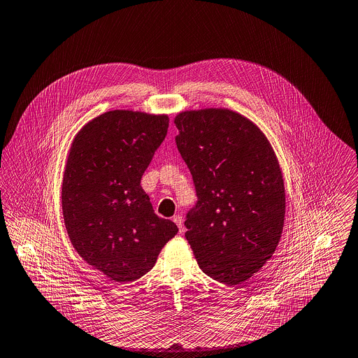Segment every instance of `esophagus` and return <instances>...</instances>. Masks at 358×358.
<instances>
[{"mask_svg": "<svg viewBox=\"0 0 358 358\" xmlns=\"http://www.w3.org/2000/svg\"><path fill=\"white\" fill-rule=\"evenodd\" d=\"M173 222L178 226L180 233H182V231H184V220H182V216H181V215H176V216L173 217Z\"/></svg>", "mask_w": 358, "mask_h": 358, "instance_id": "1", "label": "esophagus"}]
</instances>
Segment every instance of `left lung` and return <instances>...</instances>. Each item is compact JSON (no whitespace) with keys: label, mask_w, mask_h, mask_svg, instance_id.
<instances>
[{"label":"left lung","mask_w":358,"mask_h":358,"mask_svg":"<svg viewBox=\"0 0 358 358\" xmlns=\"http://www.w3.org/2000/svg\"><path fill=\"white\" fill-rule=\"evenodd\" d=\"M174 124L198 195L185 237L208 276L240 285L272 258L282 237L286 194L278 156L254 121L229 108L185 110Z\"/></svg>","instance_id":"1"}]
</instances>
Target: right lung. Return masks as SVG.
<instances>
[{"instance_id":"1","label":"right lung","mask_w":358,"mask_h":358,"mask_svg":"<svg viewBox=\"0 0 358 358\" xmlns=\"http://www.w3.org/2000/svg\"><path fill=\"white\" fill-rule=\"evenodd\" d=\"M169 128L167 114L111 110L73 136L62 178V216L79 257L115 283L148 273L178 227L159 217L141 178Z\"/></svg>"}]
</instances>
